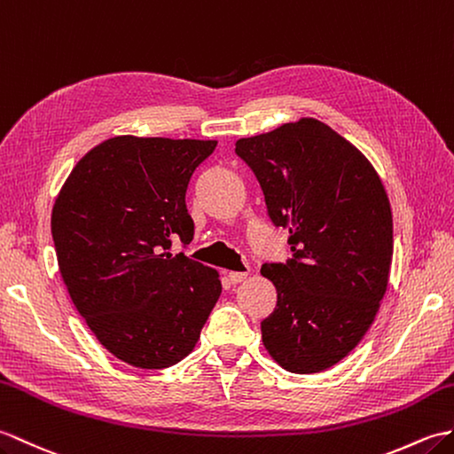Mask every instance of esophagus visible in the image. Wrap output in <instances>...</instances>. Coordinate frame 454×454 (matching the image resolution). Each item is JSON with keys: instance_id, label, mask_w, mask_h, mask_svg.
<instances>
[{"instance_id": "34e87169", "label": "esophagus", "mask_w": 454, "mask_h": 454, "mask_svg": "<svg viewBox=\"0 0 454 454\" xmlns=\"http://www.w3.org/2000/svg\"><path fill=\"white\" fill-rule=\"evenodd\" d=\"M247 278V272L246 270H230L228 272V280L231 282V284H238V282H241V280H246Z\"/></svg>"}]
</instances>
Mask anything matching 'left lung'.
<instances>
[{
	"mask_svg": "<svg viewBox=\"0 0 454 454\" xmlns=\"http://www.w3.org/2000/svg\"><path fill=\"white\" fill-rule=\"evenodd\" d=\"M292 259L265 262L277 308L262 344L292 373H319L364 339L393 261V213L372 162L329 125L301 118L236 143Z\"/></svg>",
	"mask_w": 454,
	"mask_h": 454,
	"instance_id": "left-lung-1",
	"label": "left lung"
}]
</instances>
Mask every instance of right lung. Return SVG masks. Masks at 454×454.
I'll return each mask as SVG.
<instances>
[{
  "label": "right lung",
  "instance_id": "obj_1",
  "mask_svg": "<svg viewBox=\"0 0 454 454\" xmlns=\"http://www.w3.org/2000/svg\"><path fill=\"white\" fill-rule=\"evenodd\" d=\"M216 141L120 135L84 154L51 210V238L71 301L98 342L141 370L193 350L218 301V272L170 251L187 246L185 192Z\"/></svg>",
  "mask_w": 454,
  "mask_h": 454
}]
</instances>
